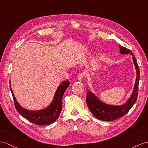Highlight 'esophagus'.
I'll list each match as a JSON object with an SVG mask.
<instances>
[{
	"mask_svg": "<svg viewBox=\"0 0 148 148\" xmlns=\"http://www.w3.org/2000/svg\"><path fill=\"white\" fill-rule=\"evenodd\" d=\"M84 74L82 73H80L79 74H78L77 77V79L79 80V81H82V79H83V77H84Z\"/></svg>",
	"mask_w": 148,
	"mask_h": 148,
	"instance_id": "34e87169",
	"label": "esophagus"
}]
</instances>
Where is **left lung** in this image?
<instances>
[{
	"label": "left lung",
	"instance_id": "obj_1",
	"mask_svg": "<svg viewBox=\"0 0 148 148\" xmlns=\"http://www.w3.org/2000/svg\"><path fill=\"white\" fill-rule=\"evenodd\" d=\"M121 54H130L132 56V60L136 71V78L134 86L131 95L125 103L121 105H112L103 102L92 91L88 90L86 93V103L89 109L96 118L103 121H113L124 116L136 103L138 95L139 81V69L134 55L130 50L119 46Z\"/></svg>",
	"mask_w": 148,
	"mask_h": 148
}]
</instances>
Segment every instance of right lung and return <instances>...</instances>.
I'll list each match as a JSON object with an SVG mask.
<instances>
[{"mask_svg":"<svg viewBox=\"0 0 148 148\" xmlns=\"http://www.w3.org/2000/svg\"><path fill=\"white\" fill-rule=\"evenodd\" d=\"M69 85L70 82L68 80L62 82L58 86L55 92L51 103L47 108L39 110H30L23 108L17 101L11 88V79H10V90H11L14 101L15 107L17 111L24 118L38 125H49L56 121L62 108V98L64 93Z\"/></svg>","mask_w":148,"mask_h":148,"instance_id":"add662e5","label":"right lung"}]
</instances>
